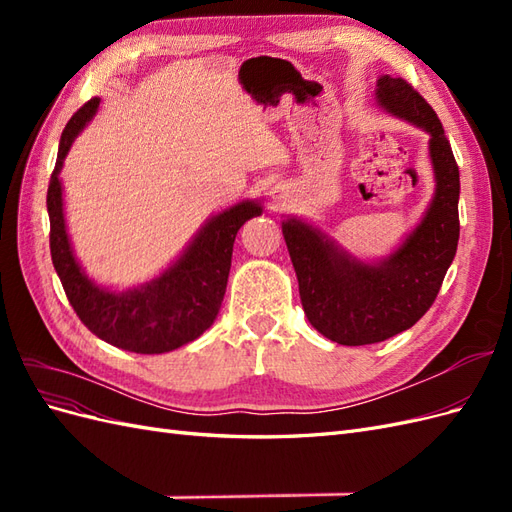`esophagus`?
Masks as SVG:
<instances>
[{"instance_id":"34e87169","label":"esophagus","mask_w":512,"mask_h":512,"mask_svg":"<svg viewBox=\"0 0 512 512\" xmlns=\"http://www.w3.org/2000/svg\"><path fill=\"white\" fill-rule=\"evenodd\" d=\"M273 198H280V196H277V194H275V190H273Z\"/></svg>"}]
</instances>
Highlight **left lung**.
<instances>
[{
	"label": "left lung",
	"instance_id": "left-lung-1",
	"mask_svg": "<svg viewBox=\"0 0 512 512\" xmlns=\"http://www.w3.org/2000/svg\"><path fill=\"white\" fill-rule=\"evenodd\" d=\"M386 111L431 134L436 196L423 222L395 254L365 265L299 220L282 224L299 294L312 327L342 346L384 342L421 320L436 301L459 241V168L436 111L404 79L382 76Z\"/></svg>",
	"mask_w": 512,
	"mask_h": 512
}]
</instances>
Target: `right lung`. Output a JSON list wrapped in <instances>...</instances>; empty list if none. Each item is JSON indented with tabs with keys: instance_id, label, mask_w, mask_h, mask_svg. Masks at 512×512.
Masks as SVG:
<instances>
[{
	"instance_id": "obj_1",
	"label": "right lung",
	"mask_w": 512,
	"mask_h": 512,
	"mask_svg": "<svg viewBox=\"0 0 512 512\" xmlns=\"http://www.w3.org/2000/svg\"><path fill=\"white\" fill-rule=\"evenodd\" d=\"M100 100L91 98L72 115L61 134L55 170L46 192L51 220V258L66 297L85 327L106 344L136 354H162L194 342L218 316L239 228L262 213L258 203H241L215 215L173 267L158 280L128 292H111L89 282L74 260L64 222L59 170Z\"/></svg>"
}]
</instances>
